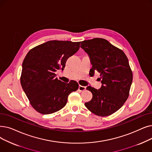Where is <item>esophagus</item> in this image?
I'll return each mask as SVG.
<instances>
[{
    "mask_svg": "<svg viewBox=\"0 0 152 152\" xmlns=\"http://www.w3.org/2000/svg\"><path fill=\"white\" fill-rule=\"evenodd\" d=\"M86 88L85 86H79V88H78V89L80 91H84L86 90Z\"/></svg>",
    "mask_w": 152,
    "mask_h": 152,
    "instance_id": "obj_1",
    "label": "esophagus"
}]
</instances>
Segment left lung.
<instances>
[{"label": "left lung", "mask_w": 152, "mask_h": 152, "mask_svg": "<svg viewBox=\"0 0 152 152\" xmlns=\"http://www.w3.org/2000/svg\"><path fill=\"white\" fill-rule=\"evenodd\" d=\"M81 48L88 55L92 75L99 72L102 86L96 89L88 86L92 94V99L85 105L99 116H108L119 109L127 99L132 72L128 58L121 50L103 38H96L81 42Z\"/></svg>", "instance_id": "8db88e82"}]
</instances>
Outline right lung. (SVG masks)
Returning <instances> with one entry per match:
<instances>
[{
    "label": "right lung",
    "mask_w": 152,
    "mask_h": 152,
    "mask_svg": "<svg viewBox=\"0 0 152 152\" xmlns=\"http://www.w3.org/2000/svg\"><path fill=\"white\" fill-rule=\"evenodd\" d=\"M80 42L52 40L32 48L22 63L20 83L32 107L42 114L54 113L65 106L71 92L79 85L62 82L56 77L64 69L68 58L80 47Z\"/></svg>",
    "instance_id": "right-lung-1"
}]
</instances>
